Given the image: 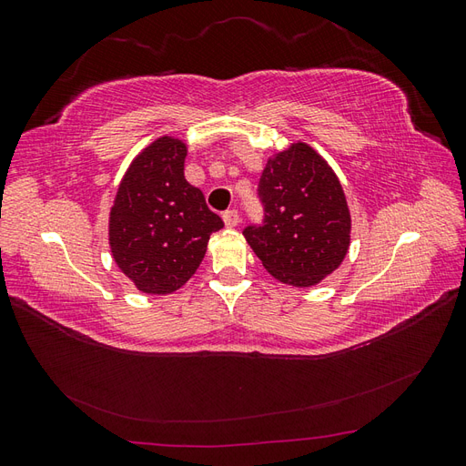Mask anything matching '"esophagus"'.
Here are the masks:
<instances>
[{
  "instance_id": "34e87169",
  "label": "esophagus",
  "mask_w": 466,
  "mask_h": 466,
  "mask_svg": "<svg viewBox=\"0 0 466 466\" xmlns=\"http://www.w3.org/2000/svg\"><path fill=\"white\" fill-rule=\"evenodd\" d=\"M223 221L228 228H237L238 221H241V218H238V211L237 209H228L223 211Z\"/></svg>"
}]
</instances>
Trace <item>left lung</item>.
<instances>
[{
  "instance_id": "left-lung-1",
  "label": "left lung",
  "mask_w": 466,
  "mask_h": 466,
  "mask_svg": "<svg viewBox=\"0 0 466 466\" xmlns=\"http://www.w3.org/2000/svg\"><path fill=\"white\" fill-rule=\"evenodd\" d=\"M258 200L264 219L243 235L276 279L309 288L342 264L350 211L329 163L307 144H293L266 163Z\"/></svg>"
}]
</instances>
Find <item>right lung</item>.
I'll return each mask as SVG.
<instances>
[{
	"label": "right lung",
	"mask_w": 466,
	"mask_h": 466,
	"mask_svg": "<svg viewBox=\"0 0 466 466\" xmlns=\"http://www.w3.org/2000/svg\"><path fill=\"white\" fill-rule=\"evenodd\" d=\"M187 146L159 137L126 171L110 209L115 262L144 293H173L198 270L223 221L185 178Z\"/></svg>",
	"instance_id": "obj_1"
}]
</instances>
